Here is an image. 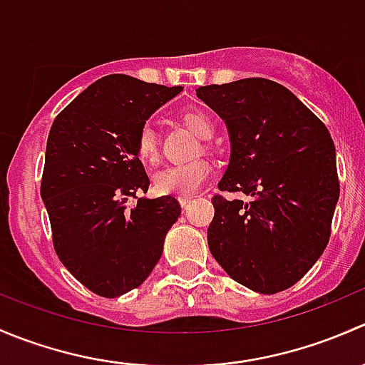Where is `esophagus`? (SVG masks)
<instances>
[{"instance_id": "34e87169", "label": "esophagus", "mask_w": 365, "mask_h": 365, "mask_svg": "<svg viewBox=\"0 0 365 365\" xmlns=\"http://www.w3.org/2000/svg\"><path fill=\"white\" fill-rule=\"evenodd\" d=\"M192 200H194V197H190V196H182V197H178L180 206H182V208H187V206L192 203Z\"/></svg>"}]
</instances>
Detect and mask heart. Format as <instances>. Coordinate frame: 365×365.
Wrapping results in <instances>:
<instances>
[{"instance_id":"b5f03b06","label":"heart","mask_w":365,"mask_h":365,"mask_svg":"<svg viewBox=\"0 0 365 365\" xmlns=\"http://www.w3.org/2000/svg\"><path fill=\"white\" fill-rule=\"evenodd\" d=\"M182 120L194 134L208 139L213 134V121L201 109H189L182 114ZM135 150L139 159L155 162L159 159V134L150 123L143 125L135 139ZM212 164L206 159H194L182 164H171L153 175V187L162 196H189L196 192L208 180Z\"/></svg>"}]
</instances>
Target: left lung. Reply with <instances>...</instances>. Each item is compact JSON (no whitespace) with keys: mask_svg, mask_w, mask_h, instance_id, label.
I'll return each instance as SVG.
<instances>
[{"mask_svg":"<svg viewBox=\"0 0 365 365\" xmlns=\"http://www.w3.org/2000/svg\"><path fill=\"white\" fill-rule=\"evenodd\" d=\"M196 95L230 132L231 157L213 196L208 247L252 292L274 295L312 268L330 238L339 200L329 128L282 84L263 77L200 86Z\"/></svg>","mask_w":365,"mask_h":365,"instance_id":"1","label":"left lung"}]
</instances>
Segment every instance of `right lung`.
I'll list each match as a JSON object with an SVG mask.
<instances>
[{
  "label": "right lung",
  "instance_id": "1",
  "mask_svg": "<svg viewBox=\"0 0 365 365\" xmlns=\"http://www.w3.org/2000/svg\"><path fill=\"white\" fill-rule=\"evenodd\" d=\"M182 90L113 73L95 81L53 121L40 194L54 251L97 295L114 298L141 286L182 213L171 196L139 197L134 208L127 206L150 185L135 150L138 132Z\"/></svg>",
  "mask_w": 365,
  "mask_h": 365
}]
</instances>
